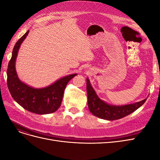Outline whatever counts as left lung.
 I'll use <instances>...</instances> for the list:
<instances>
[{
    "label": "left lung",
    "mask_w": 160,
    "mask_h": 160,
    "mask_svg": "<svg viewBox=\"0 0 160 160\" xmlns=\"http://www.w3.org/2000/svg\"><path fill=\"white\" fill-rule=\"evenodd\" d=\"M87 92L90 112L96 117L109 121L122 119L134 112L141 107L147 99L146 98L139 102L124 105H109L101 100L96 94L88 78H87Z\"/></svg>",
    "instance_id": "1"
}]
</instances>
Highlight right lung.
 <instances>
[{
    "mask_svg": "<svg viewBox=\"0 0 160 160\" xmlns=\"http://www.w3.org/2000/svg\"><path fill=\"white\" fill-rule=\"evenodd\" d=\"M28 32L18 39L13 48L7 69L8 88L14 100L24 109L37 114L52 113L59 108L66 85L77 74L65 76L42 88H34L21 81L17 75L15 62L19 48Z\"/></svg>",
    "mask_w": 160,
    "mask_h": 160,
    "instance_id": "1",
    "label": "right lung"
}]
</instances>
